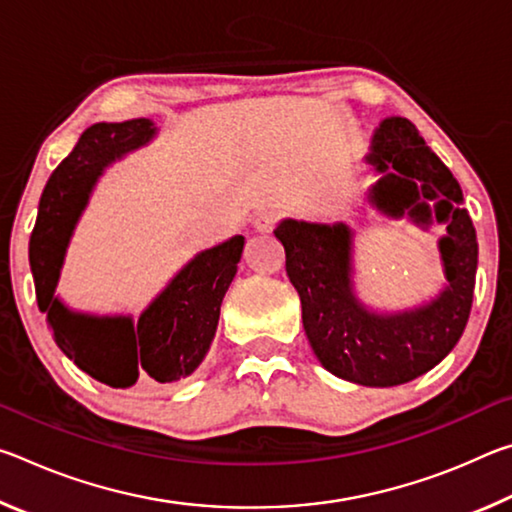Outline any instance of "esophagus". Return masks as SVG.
<instances>
[{
  "label": "esophagus",
  "instance_id": "obj_1",
  "mask_svg": "<svg viewBox=\"0 0 512 512\" xmlns=\"http://www.w3.org/2000/svg\"><path fill=\"white\" fill-rule=\"evenodd\" d=\"M277 223V214L271 210H264L255 216V230L257 232H271Z\"/></svg>",
  "mask_w": 512,
  "mask_h": 512
}]
</instances>
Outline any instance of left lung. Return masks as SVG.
<instances>
[{
    "label": "left lung",
    "mask_w": 512,
    "mask_h": 512,
    "mask_svg": "<svg viewBox=\"0 0 512 512\" xmlns=\"http://www.w3.org/2000/svg\"><path fill=\"white\" fill-rule=\"evenodd\" d=\"M377 183L368 203L388 219L427 230L447 225L438 239L445 287L418 307L377 311L354 291V232L348 223L284 219L275 237L287 253V275L302 302L311 350L332 375L361 386H400L438 366L463 336L474 298L479 244L461 185L424 144L409 119L386 117L366 158Z\"/></svg>",
    "instance_id": "1"
}]
</instances>
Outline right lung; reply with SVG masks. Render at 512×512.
I'll return each mask as SVG.
<instances>
[{
    "label": "right lung",
    "instance_id": "right-lung-1",
    "mask_svg": "<svg viewBox=\"0 0 512 512\" xmlns=\"http://www.w3.org/2000/svg\"><path fill=\"white\" fill-rule=\"evenodd\" d=\"M155 135L158 126L144 117L90 126L51 173L29 241L38 307L47 316L56 345L92 379L112 388H131L137 381L173 384L201 366L219 325L223 296L244 253L241 235L196 253L140 318L85 314L60 300L56 287L69 239L92 189L108 167L149 146Z\"/></svg>",
    "mask_w": 512,
    "mask_h": 512
}]
</instances>
